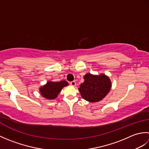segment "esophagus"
<instances>
[{"label": "esophagus", "instance_id": "34e87169", "mask_svg": "<svg viewBox=\"0 0 149 149\" xmlns=\"http://www.w3.org/2000/svg\"><path fill=\"white\" fill-rule=\"evenodd\" d=\"M70 84H71V86H75V85H76V83H75V81H73L70 82Z\"/></svg>", "mask_w": 149, "mask_h": 149}]
</instances>
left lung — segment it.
Returning a JSON list of instances; mask_svg holds the SVG:
<instances>
[{
  "label": "left lung",
  "mask_w": 149,
  "mask_h": 149,
  "mask_svg": "<svg viewBox=\"0 0 149 149\" xmlns=\"http://www.w3.org/2000/svg\"><path fill=\"white\" fill-rule=\"evenodd\" d=\"M84 81L79 91L81 97L90 102H97L105 97L111 88V82L104 74L93 75L88 73L84 76Z\"/></svg>",
  "instance_id": "1"
}]
</instances>
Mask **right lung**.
Instances as JSON below:
<instances>
[{"instance_id": "add662e5", "label": "right lung", "mask_w": 149, "mask_h": 149, "mask_svg": "<svg viewBox=\"0 0 149 149\" xmlns=\"http://www.w3.org/2000/svg\"><path fill=\"white\" fill-rule=\"evenodd\" d=\"M68 83L66 81L59 82L48 81L47 83L40 88L41 95L46 99L54 100L58 97V95L61 91L62 88L67 86Z\"/></svg>"}]
</instances>
